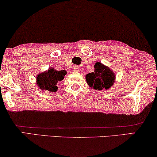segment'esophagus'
<instances>
[{"label":"esophagus","mask_w":157,"mask_h":157,"mask_svg":"<svg viewBox=\"0 0 157 157\" xmlns=\"http://www.w3.org/2000/svg\"><path fill=\"white\" fill-rule=\"evenodd\" d=\"M74 71L75 72H78L79 71V67L78 66H74Z\"/></svg>","instance_id":"esophagus-1"}]
</instances>
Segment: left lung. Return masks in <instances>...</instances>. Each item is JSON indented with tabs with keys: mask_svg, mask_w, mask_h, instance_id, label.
<instances>
[{
	"mask_svg": "<svg viewBox=\"0 0 157 157\" xmlns=\"http://www.w3.org/2000/svg\"><path fill=\"white\" fill-rule=\"evenodd\" d=\"M86 81L90 88L96 91L108 90L115 82L116 75L109 66L97 61L94 65V72L86 75Z\"/></svg>",
	"mask_w": 157,
	"mask_h": 157,
	"instance_id": "obj_1",
	"label": "left lung"
}]
</instances>
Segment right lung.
Wrapping results in <instances>:
<instances>
[{
  "label": "right lung",
  "mask_w": 157,
  "mask_h": 157,
  "mask_svg": "<svg viewBox=\"0 0 157 157\" xmlns=\"http://www.w3.org/2000/svg\"><path fill=\"white\" fill-rule=\"evenodd\" d=\"M66 75V71L65 70L58 71L54 67H50L47 71L37 74L36 82L41 91L45 90L49 92H56L58 83L63 81Z\"/></svg>",
  "instance_id": "1"
}]
</instances>
